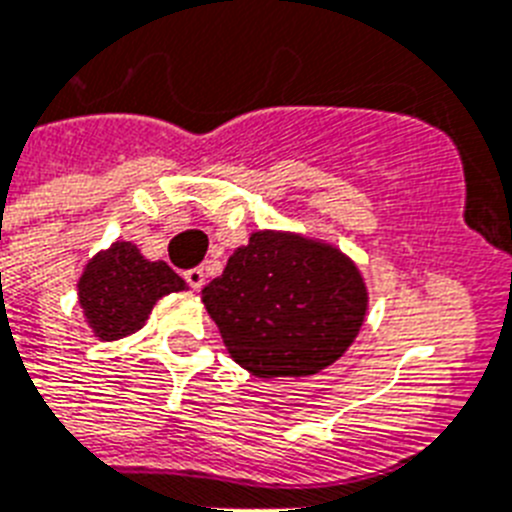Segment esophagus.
<instances>
[{"instance_id":"obj_1","label":"esophagus","mask_w":512,"mask_h":512,"mask_svg":"<svg viewBox=\"0 0 512 512\" xmlns=\"http://www.w3.org/2000/svg\"><path fill=\"white\" fill-rule=\"evenodd\" d=\"M183 279H186V285H189L191 290H202L204 269L202 266H194V269H189V272H183Z\"/></svg>"}]
</instances>
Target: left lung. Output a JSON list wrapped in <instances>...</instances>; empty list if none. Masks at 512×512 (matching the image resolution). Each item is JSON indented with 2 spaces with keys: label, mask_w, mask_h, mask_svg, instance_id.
I'll list each match as a JSON object with an SVG mask.
<instances>
[{
  "label": "left lung",
  "mask_w": 512,
  "mask_h": 512,
  "mask_svg": "<svg viewBox=\"0 0 512 512\" xmlns=\"http://www.w3.org/2000/svg\"><path fill=\"white\" fill-rule=\"evenodd\" d=\"M227 352L259 378H303L347 352L368 310L357 266L339 248L259 230L202 290Z\"/></svg>",
  "instance_id": "left-lung-1"
}]
</instances>
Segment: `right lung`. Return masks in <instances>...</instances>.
<instances>
[{
	"label": "right lung",
	"mask_w": 512,
	"mask_h": 512,
	"mask_svg": "<svg viewBox=\"0 0 512 512\" xmlns=\"http://www.w3.org/2000/svg\"><path fill=\"white\" fill-rule=\"evenodd\" d=\"M77 290L90 329L113 342L142 329L152 305L186 282L165 261H147L134 243L116 240L85 266Z\"/></svg>",
	"instance_id": "obj_1"
}]
</instances>
